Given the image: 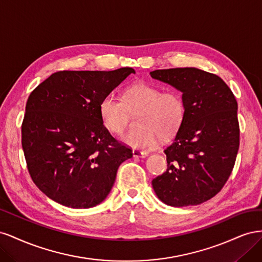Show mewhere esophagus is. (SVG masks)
<instances>
[{"label": "esophagus", "instance_id": "34e87169", "mask_svg": "<svg viewBox=\"0 0 262 262\" xmlns=\"http://www.w3.org/2000/svg\"><path fill=\"white\" fill-rule=\"evenodd\" d=\"M132 154H133V157H137V158H144L148 155L147 152H143V150H139V149H133Z\"/></svg>", "mask_w": 262, "mask_h": 262}]
</instances>
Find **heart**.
I'll use <instances>...</instances> for the list:
<instances>
[{
  "label": "heart",
  "instance_id": "b5f03b06",
  "mask_svg": "<svg viewBox=\"0 0 262 262\" xmlns=\"http://www.w3.org/2000/svg\"><path fill=\"white\" fill-rule=\"evenodd\" d=\"M138 114L139 128L133 129L121 141L133 148L153 147L158 139L175 136L184 122L185 100L175 90L163 91L160 86L145 82L126 87L122 100L107 95L99 104V116L105 128L114 134H122L129 123L130 113Z\"/></svg>",
  "mask_w": 262,
  "mask_h": 262
}]
</instances>
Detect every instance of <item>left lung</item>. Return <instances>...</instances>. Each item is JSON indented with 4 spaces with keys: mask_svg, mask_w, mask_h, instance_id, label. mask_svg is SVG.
<instances>
[{
    "mask_svg": "<svg viewBox=\"0 0 262 262\" xmlns=\"http://www.w3.org/2000/svg\"><path fill=\"white\" fill-rule=\"evenodd\" d=\"M155 80L182 93L186 115L164 152L167 170L152 180L158 199L170 207L208 201L223 188L239 147L237 101L222 78L196 68L155 70Z\"/></svg>",
    "mask_w": 262,
    "mask_h": 262,
    "instance_id": "8db88e82",
    "label": "left lung"
}]
</instances>
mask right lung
I'll use <instances>...</instances> for the list:
<instances>
[{
	"mask_svg": "<svg viewBox=\"0 0 262 262\" xmlns=\"http://www.w3.org/2000/svg\"><path fill=\"white\" fill-rule=\"evenodd\" d=\"M131 73L132 68L60 71L29 95L21 145L31 179L51 200L89 209L109 194L132 150L102 124L99 104Z\"/></svg>",
	"mask_w": 262,
	"mask_h": 262,
	"instance_id": "right-lung-1",
	"label": "right lung"
}]
</instances>
